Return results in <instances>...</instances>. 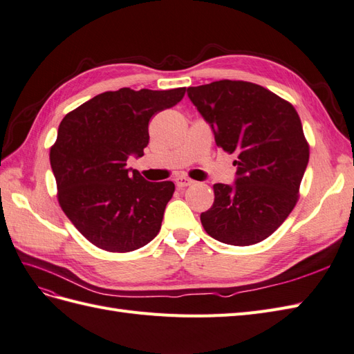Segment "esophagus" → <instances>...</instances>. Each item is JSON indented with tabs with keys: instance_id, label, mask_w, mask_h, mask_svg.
Wrapping results in <instances>:
<instances>
[{
	"instance_id": "obj_1",
	"label": "esophagus",
	"mask_w": 354,
	"mask_h": 354,
	"mask_svg": "<svg viewBox=\"0 0 354 354\" xmlns=\"http://www.w3.org/2000/svg\"><path fill=\"white\" fill-rule=\"evenodd\" d=\"M175 183H176V187H178V188H185V187H188V185L194 184V180L187 178V176H178V178L175 179Z\"/></svg>"
}]
</instances>
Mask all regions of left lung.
I'll return each instance as SVG.
<instances>
[{
    "instance_id": "1",
    "label": "left lung",
    "mask_w": 354,
    "mask_h": 354,
    "mask_svg": "<svg viewBox=\"0 0 354 354\" xmlns=\"http://www.w3.org/2000/svg\"><path fill=\"white\" fill-rule=\"evenodd\" d=\"M187 93L211 124L216 147L238 153L236 184L214 185V205L201 215L203 229L229 245L265 241L299 201L310 160L301 118L287 100L245 80H216Z\"/></svg>"
}]
</instances>
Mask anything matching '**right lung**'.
Listing matches in <instances>:
<instances>
[{
	"instance_id": "right-lung-1",
	"label": "right lung",
	"mask_w": 354,
	"mask_h": 354,
	"mask_svg": "<svg viewBox=\"0 0 354 354\" xmlns=\"http://www.w3.org/2000/svg\"><path fill=\"white\" fill-rule=\"evenodd\" d=\"M185 91H106L62 118L49 153L57 197L93 245L130 252L158 234L175 184L148 183L127 169V160L143 156L149 120L178 104Z\"/></svg>"
}]
</instances>
